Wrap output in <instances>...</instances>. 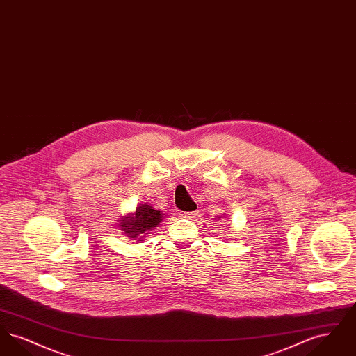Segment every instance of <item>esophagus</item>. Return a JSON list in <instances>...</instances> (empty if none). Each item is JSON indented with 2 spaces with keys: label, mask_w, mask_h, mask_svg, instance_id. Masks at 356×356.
<instances>
[{
  "label": "esophagus",
  "mask_w": 356,
  "mask_h": 356,
  "mask_svg": "<svg viewBox=\"0 0 356 356\" xmlns=\"http://www.w3.org/2000/svg\"><path fill=\"white\" fill-rule=\"evenodd\" d=\"M180 216L184 218V219H188V220H192L197 216V212L196 211H193V212H180Z\"/></svg>",
  "instance_id": "obj_1"
}]
</instances>
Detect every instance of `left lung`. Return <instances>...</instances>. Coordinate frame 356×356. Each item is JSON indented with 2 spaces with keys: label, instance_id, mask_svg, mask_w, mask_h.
I'll return each instance as SVG.
<instances>
[{
  "label": "left lung",
  "instance_id": "1",
  "mask_svg": "<svg viewBox=\"0 0 356 356\" xmlns=\"http://www.w3.org/2000/svg\"><path fill=\"white\" fill-rule=\"evenodd\" d=\"M220 219H224V218H220Z\"/></svg>",
  "mask_w": 356,
  "mask_h": 356
}]
</instances>
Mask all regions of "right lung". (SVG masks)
<instances>
[{"label": "right lung", "mask_w": 356, "mask_h": 356, "mask_svg": "<svg viewBox=\"0 0 356 356\" xmlns=\"http://www.w3.org/2000/svg\"><path fill=\"white\" fill-rule=\"evenodd\" d=\"M163 220V213L159 209H153L152 205L141 204L136 208L135 213L124 216L120 220L121 231L132 240L143 238L147 231H151ZM143 241V240H138Z\"/></svg>", "instance_id": "right-lung-1"}]
</instances>
